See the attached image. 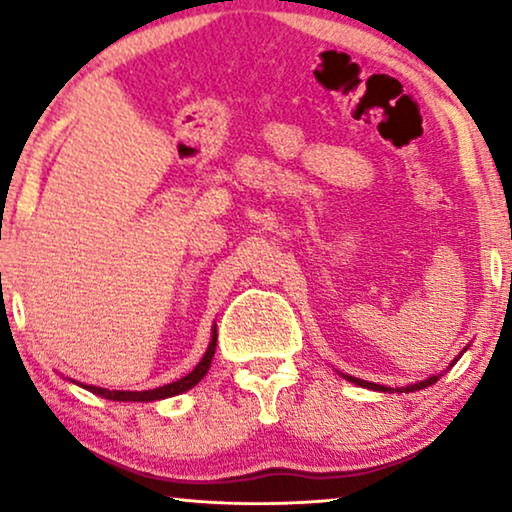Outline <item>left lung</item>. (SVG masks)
<instances>
[{"label": "left lung", "mask_w": 512, "mask_h": 512, "mask_svg": "<svg viewBox=\"0 0 512 512\" xmlns=\"http://www.w3.org/2000/svg\"><path fill=\"white\" fill-rule=\"evenodd\" d=\"M347 380H352V382H356V384H361V387H373V389L387 391V387H377V384H368V382L354 380V377H347ZM436 380H438V377H431V380H426V382H419V384H415V387H408V389H403V391H415V389H422V387H426V384H433V382H436Z\"/></svg>", "instance_id": "8db88e82"}]
</instances>
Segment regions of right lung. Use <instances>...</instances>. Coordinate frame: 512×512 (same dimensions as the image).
I'll return each mask as SVG.
<instances>
[{"mask_svg": "<svg viewBox=\"0 0 512 512\" xmlns=\"http://www.w3.org/2000/svg\"><path fill=\"white\" fill-rule=\"evenodd\" d=\"M214 349H216V338H212V342H209L205 359L198 363V368H195L193 373H188L186 377H181L179 382L167 384V387L151 389V391H109V389H100V387H90V391H95V394H100L104 398H111V401H158V398L177 396V394H181V391H188L191 387H195V384H198L202 377L207 375L209 366H212Z\"/></svg>", "mask_w": 512, "mask_h": 512, "instance_id": "1", "label": "right lung"}]
</instances>
